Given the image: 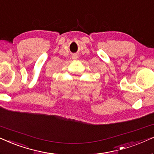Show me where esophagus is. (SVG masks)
Wrapping results in <instances>:
<instances>
[{
	"instance_id": "esophagus-1",
	"label": "esophagus",
	"mask_w": 154,
	"mask_h": 154,
	"mask_svg": "<svg viewBox=\"0 0 154 154\" xmlns=\"http://www.w3.org/2000/svg\"><path fill=\"white\" fill-rule=\"evenodd\" d=\"M73 59H75V58H77V56L76 55H73Z\"/></svg>"
}]
</instances>
